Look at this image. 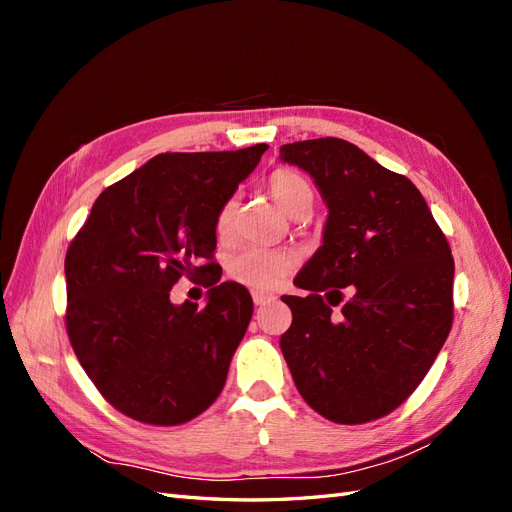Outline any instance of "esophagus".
I'll list each match as a JSON object with an SVG mask.
<instances>
[{
	"label": "esophagus",
	"mask_w": 512,
	"mask_h": 512,
	"mask_svg": "<svg viewBox=\"0 0 512 512\" xmlns=\"http://www.w3.org/2000/svg\"><path fill=\"white\" fill-rule=\"evenodd\" d=\"M252 299H254L256 305H267V303H271L275 297H273L271 292H258V290H256V292L252 294Z\"/></svg>",
	"instance_id": "1"
}]
</instances>
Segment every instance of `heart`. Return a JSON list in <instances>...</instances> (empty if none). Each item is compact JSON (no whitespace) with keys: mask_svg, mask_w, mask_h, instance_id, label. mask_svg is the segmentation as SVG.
<instances>
[{"mask_svg":"<svg viewBox=\"0 0 512 512\" xmlns=\"http://www.w3.org/2000/svg\"><path fill=\"white\" fill-rule=\"evenodd\" d=\"M269 194L290 218H303L314 205V190L309 181L294 168H275L267 181ZM215 239L228 243L235 232V198H226L213 220ZM294 269V256L288 250H267V247H245L232 254L226 271L232 282L252 290H273Z\"/></svg>","mask_w":512,"mask_h":512,"instance_id":"heart-1","label":"heart"}]
</instances>
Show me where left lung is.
<instances>
[{
  "instance_id": "1",
  "label": "left lung",
  "mask_w": 512,
  "mask_h": 512,
  "mask_svg": "<svg viewBox=\"0 0 512 512\" xmlns=\"http://www.w3.org/2000/svg\"><path fill=\"white\" fill-rule=\"evenodd\" d=\"M280 158L307 170L329 207L294 280L309 294L282 297V354L309 408L339 425L376 421L416 391L451 333V245L416 185L356 145L314 138Z\"/></svg>"
}]
</instances>
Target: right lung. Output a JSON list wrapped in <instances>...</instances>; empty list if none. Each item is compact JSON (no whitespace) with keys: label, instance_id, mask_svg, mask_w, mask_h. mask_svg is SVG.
<instances>
[{"label":"right lung","instance_id":"1","mask_svg":"<svg viewBox=\"0 0 512 512\" xmlns=\"http://www.w3.org/2000/svg\"><path fill=\"white\" fill-rule=\"evenodd\" d=\"M267 149L160 153L108 185L68 247L72 350L138 423H188L224 389L254 303L245 286L218 284L213 220ZM181 276L210 288L207 306L169 301Z\"/></svg>","mask_w":512,"mask_h":512}]
</instances>
